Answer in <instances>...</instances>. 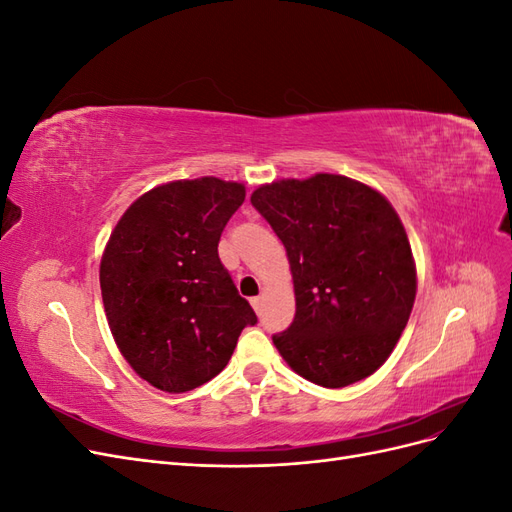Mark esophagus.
Segmentation results:
<instances>
[{
  "mask_svg": "<svg viewBox=\"0 0 512 512\" xmlns=\"http://www.w3.org/2000/svg\"><path fill=\"white\" fill-rule=\"evenodd\" d=\"M250 303H252V307L256 309V312H260V305H262V299H260V297H254V299H250Z\"/></svg>",
  "mask_w": 512,
  "mask_h": 512,
  "instance_id": "esophagus-1",
  "label": "esophagus"
}]
</instances>
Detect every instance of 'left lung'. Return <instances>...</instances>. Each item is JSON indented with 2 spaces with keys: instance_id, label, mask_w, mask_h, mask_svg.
<instances>
[{
  "instance_id": "obj_1",
  "label": "left lung",
  "mask_w": 512,
  "mask_h": 512,
  "mask_svg": "<svg viewBox=\"0 0 512 512\" xmlns=\"http://www.w3.org/2000/svg\"><path fill=\"white\" fill-rule=\"evenodd\" d=\"M250 200L290 260L297 312L273 335L284 361L327 389L374 374L416 297L410 241L389 200L327 173L260 185Z\"/></svg>"
}]
</instances>
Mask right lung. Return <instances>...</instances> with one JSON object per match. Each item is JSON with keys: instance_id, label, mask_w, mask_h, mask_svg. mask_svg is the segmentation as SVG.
Returning <instances> with one entry per match:
<instances>
[{"instance_id": "obj_1", "label": "right lung", "mask_w": 512, "mask_h": 512, "mask_svg": "<svg viewBox=\"0 0 512 512\" xmlns=\"http://www.w3.org/2000/svg\"><path fill=\"white\" fill-rule=\"evenodd\" d=\"M245 200L241 183L183 179L143 194L115 226L100 265L108 327L138 376L166 393L215 378L258 322L218 243Z\"/></svg>"}]
</instances>
